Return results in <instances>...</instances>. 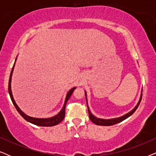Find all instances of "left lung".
<instances>
[{
  "label": "left lung",
  "instance_id": "left-lung-1",
  "mask_svg": "<svg viewBox=\"0 0 156 156\" xmlns=\"http://www.w3.org/2000/svg\"><path fill=\"white\" fill-rule=\"evenodd\" d=\"M85 97H86L87 104V92H86V91H85ZM141 98H142V94H140V99H139V101H138V102L137 105H136L135 107L133 108V109H132L131 112H129V113H127V114H126L125 115H123V116H121V117H118V118H114V119H99V118H97V117H96L95 116H94V115L91 114V112H90V110H89L88 104H87V108H88L89 119H90V120L92 121L94 123H95L96 125H98V126H112V125L116 124V123H120L122 121L125 120V119H126L127 118H129L130 116H131V115L133 114L134 112H135V111L137 109V108L138 107V106H139L140 102V101H141Z\"/></svg>",
  "mask_w": 156,
  "mask_h": 156
}]
</instances>
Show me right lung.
Instances as JSON below:
<instances>
[{
  "instance_id": "add662e5",
  "label": "right lung",
  "mask_w": 156,
  "mask_h": 156,
  "mask_svg": "<svg viewBox=\"0 0 156 156\" xmlns=\"http://www.w3.org/2000/svg\"><path fill=\"white\" fill-rule=\"evenodd\" d=\"M16 59H17V57L16 59V61H15V63H16ZM15 63L13 65V67H12V68L11 73H10V75L9 82H8V91H9V94H10V99H11V100H12V104H13V105L15 106V107H16V108L17 109V111L18 112L19 114H20L21 116H23V118L25 119V120H26L27 121H28V122L33 123V124L40 126H53L57 125L58 123H60L61 121L63 120L64 118H65L66 104H67V101L69 100L70 97H71L72 94L73 93L74 89H76V87H73V88H72L69 91H68L67 94V96H66L65 104H64V106H63L60 112H59L57 115H55V116H52V117H50V118H44V119L35 118V117H32V116H27V115H26L24 112H22V111L20 110V108L18 107V106L16 104V101H15V100L13 99V97H12V94L11 79H12V72H13V69H14V67H15Z\"/></svg>"
}]
</instances>
